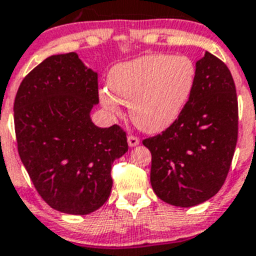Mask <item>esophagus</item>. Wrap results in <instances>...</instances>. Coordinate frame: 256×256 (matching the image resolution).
Wrapping results in <instances>:
<instances>
[{
  "instance_id": "34e87169",
  "label": "esophagus",
  "mask_w": 256,
  "mask_h": 256,
  "mask_svg": "<svg viewBox=\"0 0 256 256\" xmlns=\"http://www.w3.org/2000/svg\"><path fill=\"white\" fill-rule=\"evenodd\" d=\"M139 138L134 136V135H130V136H128V146H136L138 144H139Z\"/></svg>"
}]
</instances>
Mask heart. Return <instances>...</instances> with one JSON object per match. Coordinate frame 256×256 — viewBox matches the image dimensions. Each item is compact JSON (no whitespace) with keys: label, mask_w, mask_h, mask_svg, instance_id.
I'll return each mask as SVG.
<instances>
[{"label":"heart","mask_w":256,"mask_h":256,"mask_svg":"<svg viewBox=\"0 0 256 256\" xmlns=\"http://www.w3.org/2000/svg\"><path fill=\"white\" fill-rule=\"evenodd\" d=\"M196 84V66L184 55L150 54L117 64L108 74V91H100L106 110L121 114L130 106L135 125L146 132L170 128L188 104Z\"/></svg>","instance_id":"b5f03b06"}]
</instances>
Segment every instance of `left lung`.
<instances>
[{
	"label": "left lung",
	"instance_id": "8db88e82",
	"mask_svg": "<svg viewBox=\"0 0 256 256\" xmlns=\"http://www.w3.org/2000/svg\"><path fill=\"white\" fill-rule=\"evenodd\" d=\"M238 106L228 66L206 51L182 114L161 135L143 140L152 153L150 184L162 201L192 208L214 197L237 143Z\"/></svg>",
	"mask_w": 256,
	"mask_h": 256
}]
</instances>
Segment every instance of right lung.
<instances>
[{"label": "right lung", "mask_w": 256, "mask_h": 256, "mask_svg": "<svg viewBox=\"0 0 256 256\" xmlns=\"http://www.w3.org/2000/svg\"><path fill=\"white\" fill-rule=\"evenodd\" d=\"M98 103V73L76 52L46 58L16 92L19 156L44 201L60 212L88 215L103 206L113 161L128 152L118 126L102 128L91 121Z\"/></svg>", "instance_id": "add662e5"}]
</instances>
